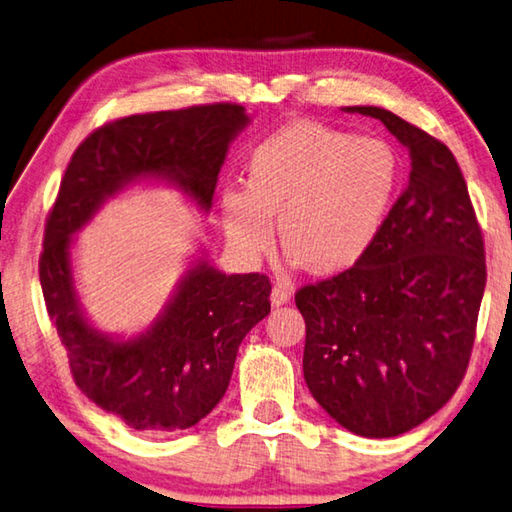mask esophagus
I'll list each match as a JSON object with an SVG mask.
<instances>
[{"label": "esophagus", "mask_w": 512, "mask_h": 512, "mask_svg": "<svg viewBox=\"0 0 512 512\" xmlns=\"http://www.w3.org/2000/svg\"><path fill=\"white\" fill-rule=\"evenodd\" d=\"M288 300H291V291H288V288H286L284 284H275L273 291H271V302H273L275 306H282V304H286Z\"/></svg>", "instance_id": "esophagus-1"}]
</instances>
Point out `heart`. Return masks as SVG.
<instances>
[{"instance_id":"b5f03b06","label":"heart","mask_w":512,"mask_h":512,"mask_svg":"<svg viewBox=\"0 0 512 512\" xmlns=\"http://www.w3.org/2000/svg\"><path fill=\"white\" fill-rule=\"evenodd\" d=\"M401 176V156L383 138L302 120L255 147L246 188L221 194V221L230 244L255 257L271 248L277 215L293 262L313 273H342L374 248Z\"/></svg>"}]
</instances>
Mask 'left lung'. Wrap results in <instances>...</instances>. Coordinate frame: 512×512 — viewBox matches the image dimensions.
Here are the masks:
<instances>
[{"label": "left lung", "instance_id": "obj_1", "mask_svg": "<svg viewBox=\"0 0 512 512\" xmlns=\"http://www.w3.org/2000/svg\"><path fill=\"white\" fill-rule=\"evenodd\" d=\"M407 150L410 183L362 262L306 284L304 380L349 432L387 439L450 401L468 371L486 288V248L461 167L439 138L380 107Z\"/></svg>", "mask_w": 512, "mask_h": 512}]
</instances>
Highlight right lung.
I'll list each match as a JSON object with an SVG mask.
<instances>
[{
  "mask_svg": "<svg viewBox=\"0 0 512 512\" xmlns=\"http://www.w3.org/2000/svg\"><path fill=\"white\" fill-rule=\"evenodd\" d=\"M246 123V109L235 102L111 120L73 152L46 217L40 284L73 383L132 430H188L212 412L226 394L241 340L271 313V280L264 273L224 275L201 262L147 336L114 342L78 311L71 235L109 194L147 174L176 181L208 210L228 145Z\"/></svg>",
  "mask_w": 512,
  "mask_h": 512,
  "instance_id": "obj_1",
  "label": "right lung"
}]
</instances>
